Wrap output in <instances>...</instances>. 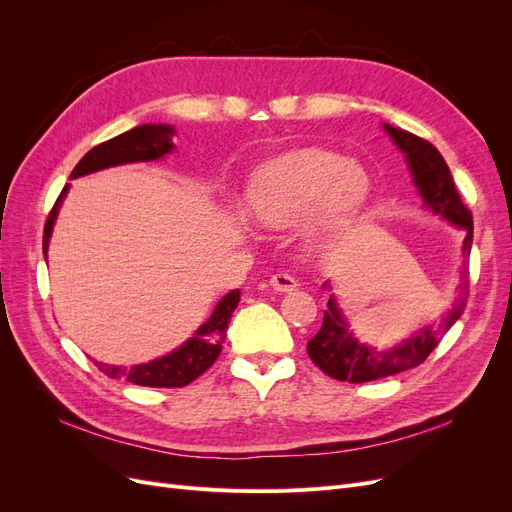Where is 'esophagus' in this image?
I'll use <instances>...</instances> for the list:
<instances>
[{"instance_id":"1","label":"esophagus","mask_w":512,"mask_h":512,"mask_svg":"<svg viewBox=\"0 0 512 512\" xmlns=\"http://www.w3.org/2000/svg\"><path fill=\"white\" fill-rule=\"evenodd\" d=\"M269 284H271V288L275 292H288V290H294V288L299 286V282L294 280V277L288 275V273H275L271 280H269Z\"/></svg>"}]
</instances>
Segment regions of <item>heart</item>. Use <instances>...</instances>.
Segmentation results:
<instances>
[{"mask_svg":"<svg viewBox=\"0 0 512 512\" xmlns=\"http://www.w3.org/2000/svg\"><path fill=\"white\" fill-rule=\"evenodd\" d=\"M371 192L374 185L361 164L333 151L301 149L260 166L247 205L252 218L267 228H288L305 218V239L327 245L363 218Z\"/></svg>","mask_w":512,"mask_h":512,"instance_id":"1","label":"heart"}]
</instances>
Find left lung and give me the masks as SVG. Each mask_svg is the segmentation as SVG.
<instances>
[{
    "label": "left lung",
    "mask_w": 512,
    "mask_h": 512,
    "mask_svg": "<svg viewBox=\"0 0 512 512\" xmlns=\"http://www.w3.org/2000/svg\"><path fill=\"white\" fill-rule=\"evenodd\" d=\"M382 128L391 136L395 147L406 156L412 181L418 194L423 198V207L429 209L433 215H440L448 224H453L466 232V239H463V256H470L474 230L472 213L461 203V196L455 188L451 170H448L440 151L429 141H425V138H418L406 130L393 128L389 123H382ZM468 286V267H463L459 275L457 299L451 305V309L442 316L438 327L418 329L408 339H404V344H397L386 350H378L356 337L348 318L342 312V307H339L337 299L331 294L327 309H324L322 327L307 342L309 359H312L327 376L352 384L389 378L401 374V371H408L416 365H421L431 354V350L440 344L444 333L461 318L463 309H466ZM322 288L331 290V282H324Z\"/></svg>",
    "instance_id": "left-lung-1"
}]
</instances>
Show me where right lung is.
I'll return each instance as SVG.
<instances>
[{
	"mask_svg": "<svg viewBox=\"0 0 512 512\" xmlns=\"http://www.w3.org/2000/svg\"><path fill=\"white\" fill-rule=\"evenodd\" d=\"M173 136L175 128L168 126V123H143V126H136L128 132H123L111 141H106L91 151H87L83 160L74 166L70 179L85 177L91 173H98V170L121 166V164H132V162H153L160 160L168 153H173ZM70 190V183L61 190L55 207L49 213V220L44 226V241H42V252L44 256L49 254V243L53 235V226L59 215L61 203ZM241 299L239 290H230L215 305L213 314L207 318V322L200 324L196 333L185 339V342L168 352L160 359H153L149 363L132 365V367H121V365H96L104 371L108 378L113 380H128L138 386H160V389H177V386L190 384L200 374L215 363L220 356L222 342L226 337V329L232 312H235Z\"/></svg>",
	"mask_w": 512,
	"mask_h": 512,
	"instance_id": "obj_1",
	"label": "right lung"
}]
</instances>
